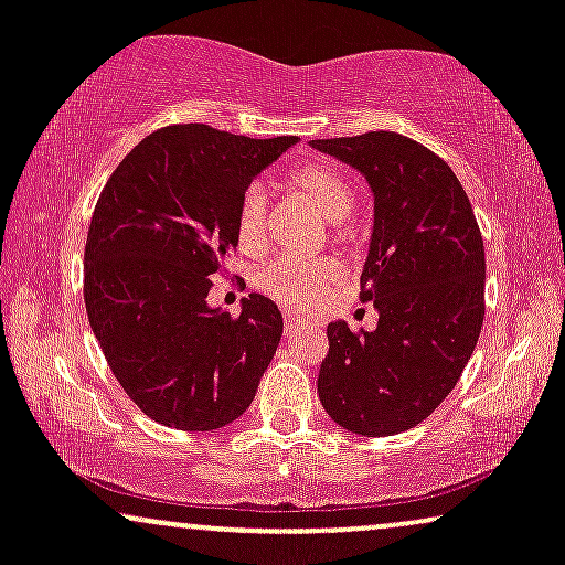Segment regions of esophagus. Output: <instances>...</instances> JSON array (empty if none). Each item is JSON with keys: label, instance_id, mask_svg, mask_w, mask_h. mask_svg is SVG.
Wrapping results in <instances>:
<instances>
[{"label": "esophagus", "instance_id": "esophagus-1", "mask_svg": "<svg viewBox=\"0 0 565 565\" xmlns=\"http://www.w3.org/2000/svg\"><path fill=\"white\" fill-rule=\"evenodd\" d=\"M310 321L302 319V316H295V313H287L284 316V334L287 337H295L300 329H308Z\"/></svg>", "mask_w": 565, "mask_h": 565}]
</instances>
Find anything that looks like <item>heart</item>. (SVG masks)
<instances>
[{"mask_svg":"<svg viewBox=\"0 0 565 565\" xmlns=\"http://www.w3.org/2000/svg\"><path fill=\"white\" fill-rule=\"evenodd\" d=\"M287 191L319 215L323 223L334 225V236H348L345 223L353 212V185L340 170L323 161H310L289 172ZM236 246L246 257H257L268 242L265 223V199L257 188H249L236 206L233 217ZM340 284V268L329 260H276L265 265L257 276V289L270 300L289 310H310L321 305Z\"/></svg>","mask_w":565,"mask_h":565,"instance_id":"obj_1","label":"heart"}]
</instances>
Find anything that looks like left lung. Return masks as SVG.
I'll list each match as a JSON object with an SVG mask.
<instances>
[{"mask_svg":"<svg viewBox=\"0 0 565 565\" xmlns=\"http://www.w3.org/2000/svg\"><path fill=\"white\" fill-rule=\"evenodd\" d=\"M310 146L372 188L361 300L380 313L374 332L327 327L321 406L350 433L395 436L436 412L476 350L486 313L481 231L457 174L423 142L380 129Z\"/></svg>","mask_w":565,"mask_h":565,"instance_id":"left-lung-1","label":"left lung"}]
</instances>
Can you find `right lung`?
<instances>
[{
	"instance_id": "add662e5",
	"label": "right lung",
	"mask_w": 565,
	"mask_h": 565,
	"mask_svg": "<svg viewBox=\"0 0 565 565\" xmlns=\"http://www.w3.org/2000/svg\"><path fill=\"white\" fill-rule=\"evenodd\" d=\"M297 138L174 125L121 159L89 223L84 305L114 377L142 414L217 430L249 408L284 332L263 295L210 308V276L236 249L233 217L255 174Z\"/></svg>"
}]
</instances>
